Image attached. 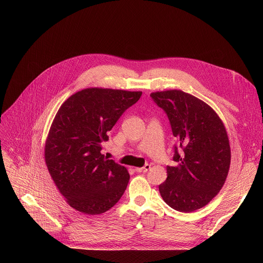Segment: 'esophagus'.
<instances>
[{
    "instance_id": "esophagus-1",
    "label": "esophagus",
    "mask_w": 263,
    "mask_h": 263,
    "mask_svg": "<svg viewBox=\"0 0 263 263\" xmlns=\"http://www.w3.org/2000/svg\"><path fill=\"white\" fill-rule=\"evenodd\" d=\"M149 168H150V165L146 164L145 166H143L141 168H135V172H137V173H147L149 171Z\"/></svg>"
}]
</instances>
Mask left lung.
Instances as JSON below:
<instances>
[{"label":"left lung","instance_id":"left-lung-1","mask_svg":"<svg viewBox=\"0 0 263 263\" xmlns=\"http://www.w3.org/2000/svg\"><path fill=\"white\" fill-rule=\"evenodd\" d=\"M171 123L175 166L159 185L171 208L190 213L209 203L223 187L230 166L226 129L214 110L196 97L181 90L150 93Z\"/></svg>","mask_w":263,"mask_h":263}]
</instances>
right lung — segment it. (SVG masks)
Returning a JSON list of instances; mask_svg holds the SVG:
<instances>
[{"mask_svg":"<svg viewBox=\"0 0 263 263\" xmlns=\"http://www.w3.org/2000/svg\"><path fill=\"white\" fill-rule=\"evenodd\" d=\"M142 91L86 88L62 104L48 135L45 159L49 173L69 205L84 214H101L121 198L130 175L101 154L120 116Z\"/></svg>","mask_w":263,"mask_h":263,"instance_id":"right-lung-1","label":"right lung"}]
</instances>
